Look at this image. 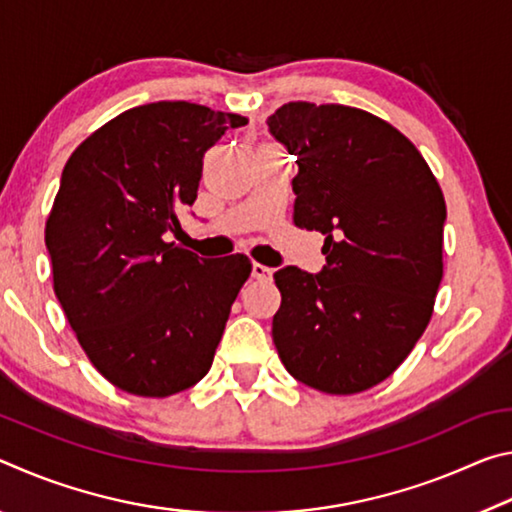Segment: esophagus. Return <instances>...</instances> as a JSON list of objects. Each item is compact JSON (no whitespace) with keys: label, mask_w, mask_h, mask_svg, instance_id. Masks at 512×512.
Masks as SVG:
<instances>
[{"label":"esophagus","mask_w":512,"mask_h":512,"mask_svg":"<svg viewBox=\"0 0 512 512\" xmlns=\"http://www.w3.org/2000/svg\"><path fill=\"white\" fill-rule=\"evenodd\" d=\"M271 275H273V268H268V266H264V264H253V277L255 280H271Z\"/></svg>","instance_id":"34e87169"}]
</instances>
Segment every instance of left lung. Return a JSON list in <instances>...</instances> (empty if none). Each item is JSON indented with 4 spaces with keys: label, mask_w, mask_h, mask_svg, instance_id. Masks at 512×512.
Wrapping results in <instances>:
<instances>
[{
    "label": "left lung",
    "mask_w": 512,
    "mask_h": 512,
    "mask_svg": "<svg viewBox=\"0 0 512 512\" xmlns=\"http://www.w3.org/2000/svg\"><path fill=\"white\" fill-rule=\"evenodd\" d=\"M266 124L296 155V225L325 235L318 273L284 266L273 275L277 354L316 391H368L409 357L431 318L443 192L420 151L366 110L291 101Z\"/></svg>",
    "instance_id": "obj_1"
}]
</instances>
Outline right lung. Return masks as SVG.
<instances>
[{
	"label": "right lung",
	"instance_id": "right-lung-1",
	"mask_svg": "<svg viewBox=\"0 0 512 512\" xmlns=\"http://www.w3.org/2000/svg\"><path fill=\"white\" fill-rule=\"evenodd\" d=\"M244 124L198 103H144L65 164L45 228L54 291L94 368L121 391L169 397L212 366L250 262L198 257L167 232L196 201L205 151Z\"/></svg>",
	"mask_w": 512,
	"mask_h": 512
}]
</instances>
